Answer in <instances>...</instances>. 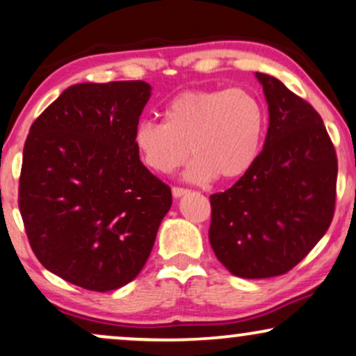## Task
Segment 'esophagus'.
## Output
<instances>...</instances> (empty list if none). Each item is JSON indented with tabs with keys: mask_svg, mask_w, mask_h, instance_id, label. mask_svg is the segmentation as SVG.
<instances>
[{
	"mask_svg": "<svg viewBox=\"0 0 356 356\" xmlns=\"http://www.w3.org/2000/svg\"><path fill=\"white\" fill-rule=\"evenodd\" d=\"M171 193H173L175 198H181L183 195H186L188 190H185V188H178V186H175L173 190H171Z\"/></svg>",
	"mask_w": 356,
	"mask_h": 356,
	"instance_id": "esophagus-1",
	"label": "esophagus"
}]
</instances>
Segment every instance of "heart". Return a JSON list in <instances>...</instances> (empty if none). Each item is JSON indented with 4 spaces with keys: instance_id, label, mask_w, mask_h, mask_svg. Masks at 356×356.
I'll list each match as a JSON object with an SVG mask.
<instances>
[{
    "instance_id": "b5f03b06",
    "label": "heart",
    "mask_w": 356,
    "mask_h": 356,
    "mask_svg": "<svg viewBox=\"0 0 356 356\" xmlns=\"http://www.w3.org/2000/svg\"><path fill=\"white\" fill-rule=\"evenodd\" d=\"M266 131V112L252 92L232 89L185 90L163 111V124L143 120L135 127L134 147L142 161L160 175L186 161L183 178L208 183L238 179L257 161Z\"/></svg>"
}]
</instances>
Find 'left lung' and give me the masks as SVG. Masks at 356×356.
I'll return each instance as SVG.
<instances>
[{
    "instance_id": "left-lung-1",
    "label": "left lung",
    "mask_w": 356,
    "mask_h": 356,
    "mask_svg": "<svg viewBox=\"0 0 356 356\" xmlns=\"http://www.w3.org/2000/svg\"><path fill=\"white\" fill-rule=\"evenodd\" d=\"M269 105L257 161L211 198L209 243L243 279L282 275L323 238L333 218L337 155L322 117L279 79L256 72Z\"/></svg>"
}]
</instances>
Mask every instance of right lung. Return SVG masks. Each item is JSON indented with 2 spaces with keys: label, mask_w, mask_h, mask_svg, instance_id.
Segmentation results:
<instances>
[{
  "label": "right lung",
  "mask_w": 356,
  "mask_h": 356,
  "mask_svg": "<svg viewBox=\"0 0 356 356\" xmlns=\"http://www.w3.org/2000/svg\"><path fill=\"white\" fill-rule=\"evenodd\" d=\"M150 95L143 81L71 86L26 138L19 211L31 248L47 270L87 291L137 277L171 208V190L134 147Z\"/></svg>",
  "instance_id": "add662e5"
}]
</instances>
